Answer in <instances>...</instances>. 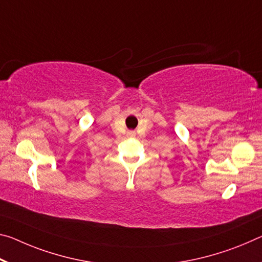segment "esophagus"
<instances>
[{"instance_id": "esophagus-1", "label": "esophagus", "mask_w": 262, "mask_h": 262, "mask_svg": "<svg viewBox=\"0 0 262 262\" xmlns=\"http://www.w3.org/2000/svg\"><path fill=\"white\" fill-rule=\"evenodd\" d=\"M128 136H129V138H133V136H135V132H128Z\"/></svg>"}]
</instances>
